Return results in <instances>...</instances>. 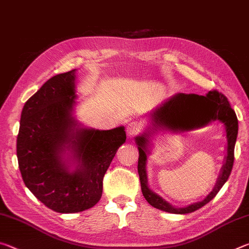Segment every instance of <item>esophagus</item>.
<instances>
[{"instance_id": "1", "label": "esophagus", "mask_w": 249, "mask_h": 249, "mask_svg": "<svg viewBox=\"0 0 249 249\" xmlns=\"http://www.w3.org/2000/svg\"><path fill=\"white\" fill-rule=\"evenodd\" d=\"M142 123L138 121H133L130 122V123L127 125V127H126V132L129 135V136H135V135H137L138 133L142 130Z\"/></svg>"}]
</instances>
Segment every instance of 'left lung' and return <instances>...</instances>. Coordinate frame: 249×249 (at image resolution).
I'll use <instances>...</instances> for the list:
<instances>
[{
    "label": "left lung",
    "instance_id": "8db88e82",
    "mask_svg": "<svg viewBox=\"0 0 249 249\" xmlns=\"http://www.w3.org/2000/svg\"><path fill=\"white\" fill-rule=\"evenodd\" d=\"M155 128L166 127L172 130L183 129L190 130L193 128L202 127L209 124L211 121L220 120L224 123L226 127L227 137V155L225 163L222 168V172L217 183L213 191L205 197L203 201L191 204L187 208H174L162 197L156 195L155 192L149 190L147 185L146 176V160H147V142H148V135L144 134L136 137V142L140 150V158H138V175H140L142 192L145 199L154 208L165 211L168 213L175 214H187L195 212L215 196L221 188L229 179L231 168L234 163V148L236 138L238 133V121L234 109L231 107V104L226 96L216 90L210 91L206 96L197 94H184L179 93L172 96L171 99L158 107L153 114Z\"/></svg>",
    "mask_w": 249,
    "mask_h": 249
}]
</instances>
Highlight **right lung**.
Segmentation results:
<instances>
[{
  "label": "right lung",
  "mask_w": 249,
  "mask_h": 249,
  "mask_svg": "<svg viewBox=\"0 0 249 249\" xmlns=\"http://www.w3.org/2000/svg\"><path fill=\"white\" fill-rule=\"evenodd\" d=\"M74 71L50 78L27 100L16 145L25 185L59 213L81 212L98 203L105 172L126 141L123 126L109 130L79 128L71 116ZM66 148L79 162L74 172L61 159Z\"/></svg>",
  "instance_id": "right-lung-1"
}]
</instances>
